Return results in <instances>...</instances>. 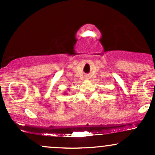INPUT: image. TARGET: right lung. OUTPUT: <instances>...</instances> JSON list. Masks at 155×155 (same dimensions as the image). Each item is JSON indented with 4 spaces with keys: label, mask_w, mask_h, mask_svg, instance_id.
Returning <instances> with one entry per match:
<instances>
[{
    "label": "right lung",
    "mask_w": 155,
    "mask_h": 155,
    "mask_svg": "<svg viewBox=\"0 0 155 155\" xmlns=\"http://www.w3.org/2000/svg\"><path fill=\"white\" fill-rule=\"evenodd\" d=\"M68 90H69V88H68ZM64 94H65V95H67L66 92H65V93H64Z\"/></svg>",
    "instance_id": "add662e5"
}]
</instances>
